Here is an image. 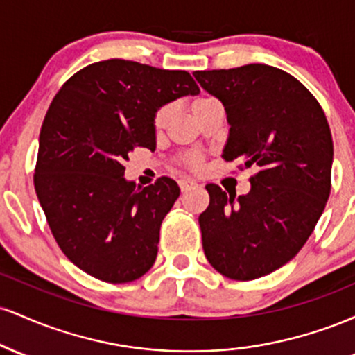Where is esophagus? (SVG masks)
Here are the masks:
<instances>
[{
	"mask_svg": "<svg viewBox=\"0 0 355 355\" xmlns=\"http://www.w3.org/2000/svg\"><path fill=\"white\" fill-rule=\"evenodd\" d=\"M178 185H180V190L182 191H189L190 189H193L197 183H195L193 180H189V178H183V180L178 182Z\"/></svg>",
	"mask_w": 355,
	"mask_h": 355,
	"instance_id": "esophagus-1",
	"label": "esophagus"
}]
</instances>
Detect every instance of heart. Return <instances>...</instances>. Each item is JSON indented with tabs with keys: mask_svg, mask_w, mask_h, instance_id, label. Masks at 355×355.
Returning a JSON list of instances; mask_svg holds the SVG:
<instances>
[{
	"mask_svg": "<svg viewBox=\"0 0 355 355\" xmlns=\"http://www.w3.org/2000/svg\"><path fill=\"white\" fill-rule=\"evenodd\" d=\"M211 101H215L214 98H210V96H197L193 101L190 103V112L191 115H197L198 112H200L202 108H205L207 105L211 103ZM170 118V110L168 108H160L157 113H155V118H153V126L157 132H160L162 128H165L166 121H168ZM183 164L187 166H191V168H197L198 165H200V157H198L197 153H187L182 157Z\"/></svg>",
	"mask_w": 355,
	"mask_h": 355,
	"instance_id": "heart-1",
	"label": "heart"
}]
</instances>
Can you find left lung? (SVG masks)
Instances as JSON below:
<instances>
[{
    "mask_svg": "<svg viewBox=\"0 0 355 355\" xmlns=\"http://www.w3.org/2000/svg\"><path fill=\"white\" fill-rule=\"evenodd\" d=\"M193 75L225 107L223 160L257 170L247 195L205 187L203 252L232 280L259 279L294 259L319 222L331 195V128L315 96L279 68L254 63Z\"/></svg>",
    "mask_w": 355,
    "mask_h": 355,
    "instance_id": "8db88e82",
    "label": "left lung"
}]
</instances>
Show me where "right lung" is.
Segmentation results:
<instances>
[{
    "mask_svg": "<svg viewBox=\"0 0 355 355\" xmlns=\"http://www.w3.org/2000/svg\"><path fill=\"white\" fill-rule=\"evenodd\" d=\"M198 92L189 71L115 58L76 71L53 98L35 190L61 252L88 275L126 284L152 268L180 189L168 177L135 189L125 162L138 146L155 150L158 108Z\"/></svg>",
    "mask_w": 355,
    "mask_h": 355,
    "instance_id": "1",
    "label": "right lung"
}]
</instances>
